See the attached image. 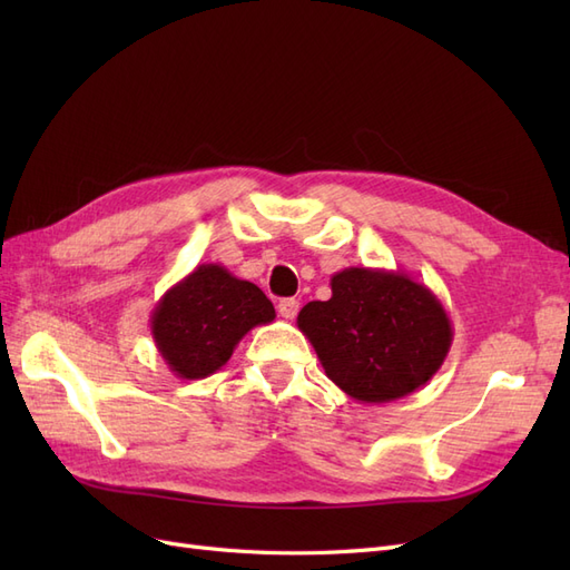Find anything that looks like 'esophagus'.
<instances>
[{
  "label": "esophagus",
  "mask_w": 570,
  "mask_h": 570,
  "mask_svg": "<svg viewBox=\"0 0 570 570\" xmlns=\"http://www.w3.org/2000/svg\"><path fill=\"white\" fill-rule=\"evenodd\" d=\"M297 312H299V302L297 299H281V304H278V314L285 318V321H292L297 316Z\"/></svg>",
  "instance_id": "esophagus-1"
}]
</instances>
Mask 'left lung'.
<instances>
[{
    "label": "left lung",
    "mask_w": 570,
    "mask_h": 570,
    "mask_svg": "<svg viewBox=\"0 0 570 570\" xmlns=\"http://www.w3.org/2000/svg\"><path fill=\"white\" fill-rule=\"evenodd\" d=\"M333 297L308 302L299 331L325 375L361 404L416 392L444 364L452 321L423 283L402 271L350 266L331 278Z\"/></svg>",
    "instance_id": "obj_1"
}]
</instances>
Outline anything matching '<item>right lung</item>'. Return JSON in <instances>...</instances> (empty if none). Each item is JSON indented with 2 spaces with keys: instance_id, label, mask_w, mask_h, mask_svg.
<instances>
[{
  "instance_id": "right-lung-1",
  "label": "right lung",
  "mask_w": 570,
  "mask_h": 570,
  "mask_svg": "<svg viewBox=\"0 0 570 570\" xmlns=\"http://www.w3.org/2000/svg\"><path fill=\"white\" fill-rule=\"evenodd\" d=\"M275 318L271 299L220 264H202L151 312V337L170 373L199 381L228 364L252 327Z\"/></svg>"
}]
</instances>
